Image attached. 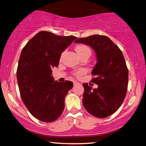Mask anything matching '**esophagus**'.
Listing matches in <instances>:
<instances>
[{
  "mask_svg": "<svg viewBox=\"0 0 146 146\" xmlns=\"http://www.w3.org/2000/svg\"><path fill=\"white\" fill-rule=\"evenodd\" d=\"M79 84H80V83H78V82H77V81H74V82H73V85H75H75H79Z\"/></svg>",
  "mask_w": 146,
  "mask_h": 146,
  "instance_id": "obj_1",
  "label": "esophagus"
}]
</instances>
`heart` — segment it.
<instances>
[{
  "label": "heart",
  "instance_id": "1",
  "mask_svg": "<svg viewBox=\"0 0 146 146\" xmlns=\"http://www.w3.org/2000/svg\"><path fill=\"white\" fill-rule=\"evenodd\" d=\"M75 50L79 55L81 54V53H82L84 52H85V51H91L90 50V49L88 48L87 46H85V45H79V46H77L76 47ZM84 73H85V71L84 70H79L77 72L75 73V75L77 76V77H79V76L82 75V74H83Z\"/></svg>",
  "mask_w": 146,
  "mask_h": 146
}]
</instances>
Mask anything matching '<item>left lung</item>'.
<instances>
[{
    "instance_id": "obj_1",
    "label": "left lung",
    "mask_w": 146,
    "mask_h": 146,
    "mask_svg": "<svg viewBox=\"0 0 146 146\" xmlns=\"http://www.w3.org/2000/svg\"><path fill=\"white\" fill-rule=\"evenodd\" d=\"M75 43L88 45L96 53L95 66L91 82L98 85L94 89L83 83V105L87 111L97 118H106L118 109L126 96L128 70L124 55L109 38L93 35L79 38Z\"/></svg>"
}]
</instances>
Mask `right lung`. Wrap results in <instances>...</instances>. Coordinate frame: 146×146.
<instances>
[{
    "mask_svg": "<svg viewBox=\"0 0 146 146\" xmlns=\"http://www.w3.org/2000/svg\"><path fill=\"white\" fill-rule=\"evenodd\" d=\"M77 37L41 31L28 42L20 54L16 71L20 96L33 116L44 122L56 120L64 110L65 98L73 84L54 81L62 52Z\"/></svg>",
    "mask_w": 146,
    "mask_h": 146,
    "instance_id": "obj_1",
    "label": "right lung"
}]
</instances>
